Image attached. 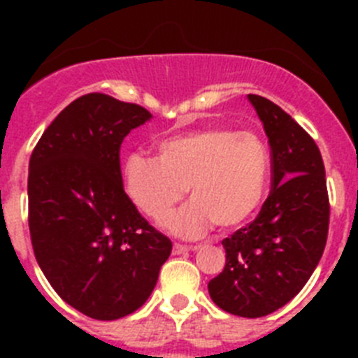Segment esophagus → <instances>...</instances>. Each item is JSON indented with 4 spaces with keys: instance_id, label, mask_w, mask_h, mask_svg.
Here are the masks:
<instances>
[{
    "instance_id": "1",
    "label": "esophagus",
    "mask_w": 358,
    "mask_h": 358,
    "mask_svg": "<svg viewBox=\"0 0 358 358\" xmlns=\"http://www.w3.org/2000/svg\"><path fill=\"white\" fill-rule=\"evenodd\" d=\"M197 245H182V243H173L172 252L173 255H182V252H188V251H195Z\"/></svg>"
}]
</instances>
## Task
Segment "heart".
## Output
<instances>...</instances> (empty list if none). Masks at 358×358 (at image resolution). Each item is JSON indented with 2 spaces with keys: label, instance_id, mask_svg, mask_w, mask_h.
Listing matches in <instances>:
<instances>
[{
  "label": "heart",
  "instance_id": "obj_1",
  "mask_svg": "<svg viewBox=\"0 0 358 358\" xmlns=\"http://www.w3.org/2000/svg\"><path fill=\"white\" fill-rule=\"evenodd\" d=\"M159 156L136 152L122 169L125 194L145 217L161 224L189 192L188 206L166 220L173 235L194 238L217 224L236 229L260 210L271 181V154L260 136L204 127L170 136Z\"/></svg>",
  "mask_w": 358,
  "mask_h": 358
}]
</instances>
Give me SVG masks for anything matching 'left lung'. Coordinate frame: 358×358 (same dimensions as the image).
Wrapping results in <instances>:
<instances>
[{
    "label": "left lung",
    "instance_id": "8db88e82",
    "mask_svg": "<svg viewBox=\"0 0 358 358\" xmlns=\"http://www.w3.org/2000/svg\"><path fill=\"white\" fill-rule=\"evenodd\" d=\"M248 98L271 145L273 188L258 217L222 240L226 265L208 290L229 314L264 317L287 305L317 267L328 238L330 201L312 136L267 98Z\"/></svg>",
    "mask_w": 358,
    "mask_h": 358
}]
</instances>
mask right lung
<instances>
[{"mask_svg": "<svg viewBox=\"0 0 358 358\" xmlns=\"http://www.w3.org/2000/svg\"><path fill=\"white\" fill-rule=\"evenodd\" d=\"M150 120L138 103L90 93L57 116L30 157L28 227L50 285L87 317L140 308L172 252L123 189L120 147Z\"/></svg>", "mask_w": 358, "mask_h": 358, "instance_id": "add662e5", "label": "right lung"}]
</instances>
